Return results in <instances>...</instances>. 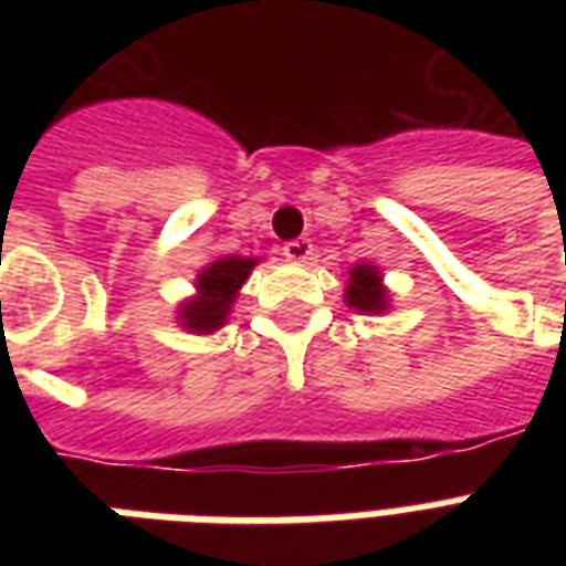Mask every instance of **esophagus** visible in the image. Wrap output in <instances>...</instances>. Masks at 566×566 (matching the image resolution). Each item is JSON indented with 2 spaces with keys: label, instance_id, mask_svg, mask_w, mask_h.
I'll list each match as a JSON object with an SVG mask.
<instances>
[{
  "label": "esophagus",
  "instance_id": "obj_1",
  "mask_svg": "<svg viewBox=\"0 0 566 566\" xmlns=\"http://www.w3.org/2000/svg\"><path fill=\"white\" fill-rule=\"evenodd\" d=\"M282 252H284V258H287V261H293V264H302V261H308L311 252H314V243H311L308 238L287 240Z\"/></svg>",
  "mask_w": 566,
  "mask_h": 566
}]
</instances>
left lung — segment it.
<instances>
[{
  "label": "left lung",
  "instance_id": "8db88e82",
  "mask_svg": "<svg viewBox=\"0 0 566 566\" xmlns=\"http://www.w3.org/2000/svg\"><path fill=\"white\" fill-rule=\"evenodd\" d=\"M346 308L358 311V314H387L390 311V291H387L385 275L376 264H355L349 266V279L344 287Z\"/></svg>",
  "mask_w": 566,
  "mask_h": 566
}]
</instances>
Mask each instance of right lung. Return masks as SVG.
I'll return each mask as SVG.
<instances>
[{
	"mask_svg": "<svg viewBox=\"0 0 566 566\" xmlns=\"http://www.w3.org/2000/svg\"><path fill=\"white\" fill-rule=\"evenodd\" d=\"M258 258L222 255L199 270L193 282V293L179 302L176 323L190 335H213L217 328L229 323L231 305L238 302L240 287L247 284Z\"/></svg>",
	"mask_w": 566,
	"mask_h": 566,
	"instance_id": "obj_1",
	"label": "right lung"
}]
</instances>
